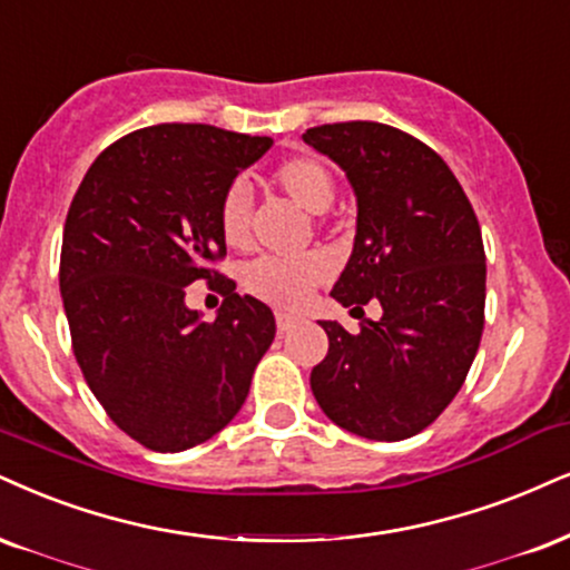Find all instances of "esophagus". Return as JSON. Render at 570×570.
Segmentation results:
<instances>
[{
	"label": "esophagus",
	"mask_w": 570,
	"mask_h": 570,
	"mask_svg": "<svg viewBox=\"0 0 570 570\" xmlns=\"http://www.w3.org/2000/svg\"><path fill=\"white\" fill-rule=\"evenodd\" d=\"M298 317H293V314H285V312H277V330L279 333H287L291 327H296Z\"/></svg>",
	"instance_id": "34e87169"
}]
</instances>
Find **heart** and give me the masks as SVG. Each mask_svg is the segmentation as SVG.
Returning <instances> with one entry per match:
<instances>
[{
    "instance_id": "1",
    "label": "heart",
    "mask_w": 570,
    "mask_h": 570,
    "mask_svg": "<svg viewBox=\"0 0 570 570\" xmlns=\"http://www.w3.org/2000/svg\"><path fill=\"white\" fill-rule=\"evenodd\" d=\"M272 185L285 193L301 208L322 214L335 198L333 171L312 156H293L279 160L269 174ZM222 240L229 248H245L250 243V198L248 189L240 181L224 189L219 200ZM330 274V262L322 253H306L298 258H274L264 256L245 266L243 285L256 298L279 308H296L308 298V293L317 287Z\"/></svg>"
}]
</instances>
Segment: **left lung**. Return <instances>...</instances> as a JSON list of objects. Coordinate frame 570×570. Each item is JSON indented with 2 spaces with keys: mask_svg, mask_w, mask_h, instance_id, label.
<instances>
[{
  "mask_svg": "<svg viewBox=\"0 0 570 570\" xmlns=\"http://www.w3.org/2000/svg\"><path fill=\"white\" fill-rule=\"evenodd\" d=\"M304 142L338 164L356 193L354 250L333 287L360 333L325 327L312 391L335 425L372 441L425 431L465 383L487 306V253L468 195L439 153L396 126L322 124ZM364 317V312H362Z\"/></svg>",
  "mask_w": 570,
  "mask_h": 570,
  "instance_id": "1",
  "label": "left lung"
}]
</instances>
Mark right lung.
<instances>
[{
  "instance_id": "right-lung-1",
  "label": "right lung",
  "mask_w": 570,
  "mask_h": 570,
  "mask_svg": "<svg viewBox=\"0 0 570 570\" xmlns=\"http://www.w3.org/2000/svg\"><path fill=\"white\" fill-rule=\"evenodd\" d=\"M269 137L208 124H158L108 145L70 200L60 293L83 381L126 435L185 452L240 412L274 341V314L237 296L219 200ZM206 278L225 304L203 323L184 304Z\"/></svg>"
}]
</instances>
